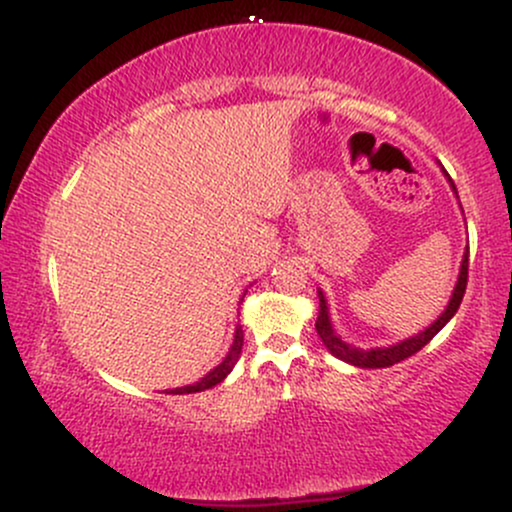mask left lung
Instances as JSON below:
<instances>
[{"instance_id": "1", "label": "left lung", "mask_w": 512, "mask_h": 512, "mask_svg": "<svg viewBox=\"0 0 512 512\" xmlns=\"http://www.w3.org/2000/svg\"><path fill=\"white\" fill-rule=\"evenodd\" d=\"M452 187H455V185H452ZM467 257H469V252L464 255V260H462L460 279H457V286H455V291H452V298H450L448 308H445V313L440 315L438 320L433 322L431 327H428V330L416 334V337H411V339H404V342L390 346V349L361 351V349H354V346L342 342V339H339L332 330L330 315H327V303H325V298H322V293H320V313H317L315 330H317V334H320L322 344H325L334 356L342 358V361H346V363H354V366H358V368H390V366H395V363L404 361V358L414 356L416 351L424 349V346L431 342V339L436 337V334L443 330L445 325H448L450 317L457 313V308H460L464 291H467V276H469V260H467Z\"/></svg>"}]
</instances>
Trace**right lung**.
I'll use <instances>...</instances> for the list:
<instances>
[{
	"mask_svg": "<svg viewBox=\"0 0 512 512\" xmlns=\"http://www.w3.org/2000/svg\"><path fill=\"white\" fill-rule=\"evenodd\" d=\"M240 349H243V330H240V327H238L231 351H228V356L223 358L221 366H216L209 375H204V378L199 380V383L187 385V387H178V390H170L168 395H192V392H202V390H209V387L219 385L221 380L226 378L228 373H231L233 366H236V361L240 358Z\"/></svg>",
	"mask_w": 512,
	"mask_h": 512,
	"instance_id": "right-lung-1",
	"label": "right lung"
}]
</instances>
